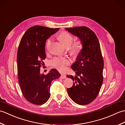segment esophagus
<instances>
[{"instance_id": "1", "label": "esophagus", "mask_w": 125, "mask_h": 125, "mask_svg": "<svg viewBox=\"0 0 125 125\" xmlns=\"http://www.w3.org/2000/svg\"><path fill=\"white\" fill-rule=\"evenodd\" d=\"M61 78L62 79H65L66 78V76L64 75V74H62L61 76Z\"/></svg>"}]
</instances>
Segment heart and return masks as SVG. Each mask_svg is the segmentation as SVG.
<instances>
[{
    "label": "heart",
    "mask_w": 125,
    "mask_h": 125,
    "mask_svg": "<svg viewBox=\"0 0 125 125\" xmlns=\"http://www.w3.org/2000/svg\"><path fill=\"white\" fill-rule=\"evenodd\" d=\"M59 39L62 43L66 47L70 46L73 41V37L67 31H63L59 35ZM51 43V39L48 40L46 42V47H49ZM81 48V43L80 41H77L73 46L70 47V50L73 54H77ZM50 63L53 67L60 71H64L66 66L69 64L70 61L67 58L65 57H55L50 61Z\"/></svg>",
    "instance_id": "b5f03b06"
}]
</instances>
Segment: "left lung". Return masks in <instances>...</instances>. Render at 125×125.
Returning <instances> with one entry per match:
<instances>
[{
  "label": "left lung",
  "instance_id": "left-lung-1",
  "mask_svg": "<svg viewBox=\"0 0 125 125\" xmlns=\"http://www.w3.org/2000/svg\"><path fill=\"white\" fill-rule=\"evenodd\" d=\"M79 39L82 49L71 69L76 76L67 75L73 81L67 89L69 96L78 105L91 103L99 94L103 82L104 61L99 41L95 33L85 26L65 28Z\"/></svg>",
  "mask_w": 125,
  "mask_h": 125
}]
</instances>
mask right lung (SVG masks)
Returning a JSON list of instances; mask_svg holds the SVG:
<instances>
[{"mask_svg":"<svg viewBox=\"0 0 125 125\" xmlns=\"http://www.w3.org/2000/svg\"><path fill=\"white\" fill-rule=\"evenodd\" d=\"M59 29L34 26L23 34L19 46V83L25 99L33 104L40 105L47 102L50 97L52 82L61 76L55 69H52L46 75L40 73L42 61L46 57L44 48L46 40Z\"/></svg>","mask_w":125,"mask_h":125,"instance_id":"1","label":"right lung"}]
</instances>
